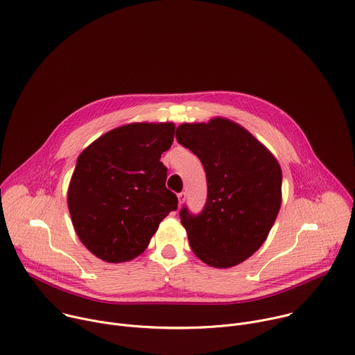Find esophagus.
Listing matches in <instances>:
<instances>
[{
  "instance_id": "34e87169",
  "label": "esophagus",
  "mask_w": 355,
  "mask_h": 355,
  "mask_svg": "<svg viewBox=\"0 0 355 355\" xmlns=\"http://www.w3.org/2000/svg\"><path fill=\"white\" fill-rule=\"evenodd\" d=\"M177 196H178V205H182L185 200V192H180V193H177Z\"/></svg>"
}]
</instances>
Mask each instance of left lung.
I'll return each instance as SVG.
<instances>
[{
  "mask_svg": "<svg viewBox=\"0 0 355 355\" xmlns=\"http://www.w3.org/2000/svg\"><path fill=\"white\" fill-rule=\"evenodd\" d=\"M175 139L207 173L204 209L195 215L184 205L180 211L192 251L216 268L243 263L266 241L279 212L278 162L244 128L222 118L182 123Z\"/></svg>",
  "mask_w": 355,
  "mask_h": 355,
  "instance_id": "obj_1",
  "label": "left lung"
}]
</instances>
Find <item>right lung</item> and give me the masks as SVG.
<instances>
[{
    "mask_svg": "<svg viewBox=\"0 0 355 355\" xmlns=\"http://www.w3.org/2000/svg\"><path fill=\"white\" fill-rule=\"evenodd\" d=\"M173 123H130L91 143L77 159L67 204L77 236L98 259L129 261L147 248L160 222L177 211L160 162Z\"/></svg>",
    "mask_w": 355,
    "mask_h": 355,
    "instance_id": "right-lung-1",
    "label": "right lung"
}]
</instances>
